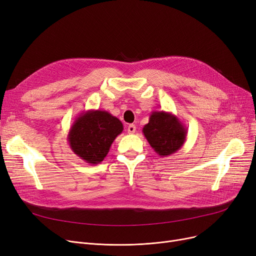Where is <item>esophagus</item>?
Wrapping results in <instances>:
<instances>
[{
  "label": "esophagus",
  "mask_w": 256,
  "mask_h": 256,
  "mask_svg": "<svg viewBox=\"0 0 256 256\" xmlns=\"http://www.w3.org/2000/svg\"><path fill=\"white\" fill-rule=\"evenodd\" d=\"M128 134H134L136 132V126L135 124H130L128 126Z\"/></svg>",
  "instance_id": "34e87169"
}]
</instances>
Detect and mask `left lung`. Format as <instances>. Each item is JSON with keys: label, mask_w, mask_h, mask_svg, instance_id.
Masks as SVG:
<instances>
[{"label": "left lung", "mask_w": 256, "mask_h": 256, "mask_svg": "<svg viewBox=\"0 0 256 256\" xmlns=\"http://www.w3.org/2000/svg\"><path fill=\"white\" fill-rule=\"evenodd\" d=\"M142 132L160 156H168L180 150L186 140V128L170 112L154 111Z\"/></svg>", "instance_id": "obj_1"}]
</instances>
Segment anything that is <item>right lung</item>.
<instances>
[{
  "label": "right lung",
  "instance_id": "right-lung-1",
  "mask_svg": "<svg viewBox=\"0 0 256 256\" xmlns=\"http://www.w3.org/2000/svg\"><path fill=\"white\" fill-rule=\"evenodd\" d=\"M122 130V122L109 112L88 110L76 116L67 140L80 158L94 165L102 162L113 141Z\"/></svg>",
  "mask_w": 256,
  "mask_h": 256
}]
</instances>
